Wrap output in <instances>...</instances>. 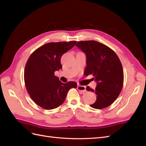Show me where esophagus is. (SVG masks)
Masks as SVG:
<instances>
[{
	"label": "esophagus",
	"instance_id": "obj_1",
	"mask_svg": "<svg viewBox=\"0 0 146 146\" xmlns=\"http://www.w3.org/2000/svg\"><path fill=\"white\" fill-rule=\"evenodd\" d=\"M77 90L80 91L82 92H85L86 91V87L85 86H82V85H78L77 86Z\"/></svg>",
	"mask_w": 146,
	"mask_h": 146
}]
</instances>
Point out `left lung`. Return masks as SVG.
<instances>
[{"label":"left lung","instance_id":"left-lung-1","mask_svg":"<svg viewBox=\"0 0 146 146\" xmlns=\"http://www.w3.org/2000/svg\"><path fill=\"white\" fill-rule=\"evenodd\" d=\"M76 46L86 56L85 75H92L97 82L95 90L86 87L87 91L97 94L95 103L90 106L96 109L108 107L117 98L122 89L123 72L120 60L111 48L98 41H82Z\"/></svg>","mask_w":146,"mask_h":146}]
</instances>
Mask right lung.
Returning <instances> with one entry per match:
<instances>
[{
  "mask_svg": "<svg viewBox=\"0 0 146 146\" xmlns=\"http://www.w3.org/2000/svg\"><path fill=\"white\" fill-rule=\"evenodd\" d=\"M77 41L49 42L35 50L28 59L24 70L26 89L35 103L46 110L62 104L70 88H76L75 82L63 83L55 76L62 68L61 58Z\"/></svg>",
  "mask_w": 146,
  "mask_h": 146,
  "instance_id": "obj_1",
  "label": "right lung"
}]
</instances>
